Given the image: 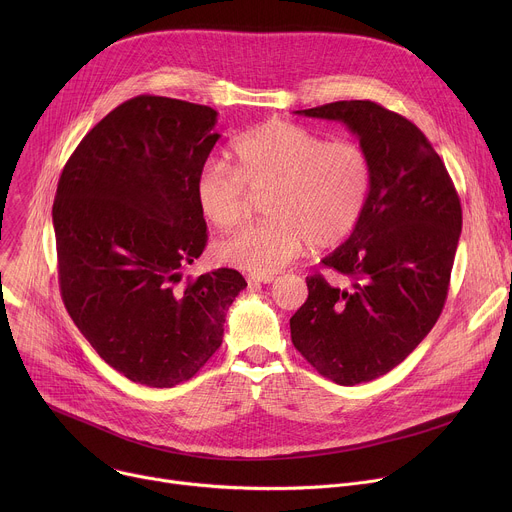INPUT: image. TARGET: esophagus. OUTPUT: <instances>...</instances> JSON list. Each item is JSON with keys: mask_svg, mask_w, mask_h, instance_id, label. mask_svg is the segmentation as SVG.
<instances>
[{"mask_svg": "<svg viewBox=\"0 0 512 512\" xmlns=\"http://www.w3.org/2000/svg\"><path fill=\"white\" fill-rule=\"evenodd\" d=\"M275 279L273 273H251L247 277V281L253 285V283H271Z\"/></svg>", "mask_w": 512, "mask_h": 512, "instance_id": "obj_1", "label": "esophagus"}]
</instances>
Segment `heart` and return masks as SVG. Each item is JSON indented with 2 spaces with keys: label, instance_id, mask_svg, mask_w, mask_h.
I'll list each match as a JSON object with an SVG mask.
<instances>
[{
  "label": "heart",
  "instance_id": "b5f03b06",
  "mask_svg": "<svg viewBox=\"0 0 512 512\" xmlns=\"http://www.w3.org/2000/svg\"><path fill=\"white\" fill-rule=\"evenodd\" d=\"M233 160H206L194 180L204 221L231 229L243 221L249 193L263 196L265 221L251 223L214 245L218 261L273 273L308 241L340 245L360 223L373 188V162L360 143L328 141L289 121H267L233 143Z\"/></svg>",
  "mask_w": 512,
  "mask_h": 512
}]
</instances>
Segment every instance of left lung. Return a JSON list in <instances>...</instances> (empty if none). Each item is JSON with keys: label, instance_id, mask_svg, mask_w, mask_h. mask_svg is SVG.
<instances>
[{"label": "left lung", "instance_id": "left-lung-1", "mask_svg": "<svg viewBox=\"0 0 512 512\" xmlns=\"http://www.w3.org/2000/svg\"><path fill=\"white\" fill-rule=\"evenodd\" d=\"M342 121L373 162L367 210L346 243L322 259L348 279L306 277L291 342L326 379L352 387L387 375L440 318L462 233L456 186L423 131L375 101L298 111Z\"/></svg>", "mask_w": 512, "mask_h": 512}]
</instances>
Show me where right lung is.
Returning a JSON list of instances; mask_svg holds the SVG:
<instances>
[{"instance_id": "1", "label": "right lung", "mask_w": 512, "mask_h": 512, "mask_svg": "<svg viewBox=\"0 0 512 512\" xmlns=\"http://www.w3.org/2000/svg\"><path fill=\"white\" fill-rule=\"evenodd\" d=\"M214 123L206 105L133 97L83 137L58 180L62 302L109 367L145 387L192 379L247 287L227 267L182 283L208 239L194 180L221 137Z\"/></svg>"}]
</instances>
